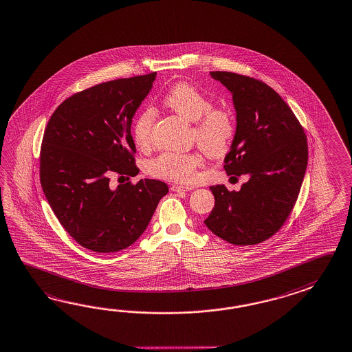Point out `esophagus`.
I'll return each instance as SVG.
<instances>
[{
	"instance_id": "1",
	"label": "esophagus",
	"mask_w": 352,
	"mask_h": 352,
	"mask_svg": "<svg viewBox=\"0 0 352 352\" xmlns=\"http://www.w3.org/2000/svg\"><path fill=\"white\" fill-rule=\"evenodd\" d=\"M173 192H188L190 189H193L192 187H186V186H172L170 187Z\"/></svg>"
}]
</instances>
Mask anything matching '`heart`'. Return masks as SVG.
Returning <instances> with one entry per match:
<instances>
[{"label": "heart", "instance_id": "heart-1", "mask_svg": "<svg viewBox=\"0 0 352 352\" xmlns=\"http://www.w3.org/2000/svg\"><path fill=\"white\" fill-rule=\"evenodd\" d=\"M163 102L182 118L195 121V141L208 155L217 157L228 148L234 135L232 113L226 109L213 107L211 98L197 87L186 82L177 83L164 94ZM154 120L155 111L150 107L142 109L135 118L133 140L138 148H150ZM202 164L201 153L165 151L148 162L146 170L155 178L189 184L198 178Z\"/></svg>", "mask_w": 352, "mask_h": 352}]
</instances>
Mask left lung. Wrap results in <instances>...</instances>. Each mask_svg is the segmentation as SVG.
Masks as SVG:
<instances>
[{"label": "left lung", "instance_id": "obj_1", "mask_svg": "<svg viewBox=\"0 0 352 352\" xmlns=\"http://www.w3.org/2000/svg\"><path fill=\"white\" fill-rule=\"evenodd\" d=\"M232 94L236 133L225 157L228 175H249L239 192L212 186L214 207L204 219L213 234L236 246L270 239L285 223L305 179L308 145L289 106L260 79L211 72Z\"/></svg>", "mask_w": 352, "mask_h": 352}]
</instances>
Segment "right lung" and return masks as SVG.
Segmentation results:
<instances>
[{
    "mask_svg": "<svg viewBox=\"0 0 352 352\" xmlns=\"http://www.w3.org/2000/svg\"><path fill=\"white\" fill-rule=\"evenodd\" d=\"M157 73L115 79L63 101L40 148V183L64 230L94 252L133 245L168 193L164 182L141 179L116 188L109 177H135L133 115Z\"/></svg>",
    "mask_w": 352,
    "mask_h": 352,
    "instance_id": "right-lung-1",
    "label": "right lung"
}]
</instances>
